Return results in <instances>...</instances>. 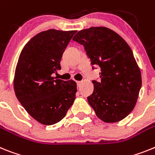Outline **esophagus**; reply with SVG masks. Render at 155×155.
<instances>
[{
  "mask_svg": "<svg viewBox=\"0 0 155 155\" xmlns=\"http://www.w3.org/2000/svg\"><path fill=\"white\" fill-rule=\"evenodd\" d=\"M81 83H82L81 81H77V82H76V83H77V86H78V87H79V86H80V84H81Z\"/></svg>",
  "mask_w": 155,
  "mask_h": 155,
  "instance_id": "esophagus-1",
  "label": "esophagus"
}]
</instances>
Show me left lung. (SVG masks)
Here are the masks:
<instances>
[{
	"label": "left lung",
	"mask_w": 155,
	"mask_h": 155,
	"mask_svg": "<svg viewBox=\"0 0 155 155\" xmlns=\"http://www.w3.org/2000/svg\"><path fill=\"white\" fill-rule=\"evenodd\" d=\"M72 40L84 46L91 64L101 68V82L93 81L89 104L103 122L122 120L134 110L142 85L131 48L115 31L104 26L79 31Z\"/></svg>",
	"instance_id": "obj_1"
}]
</instances>
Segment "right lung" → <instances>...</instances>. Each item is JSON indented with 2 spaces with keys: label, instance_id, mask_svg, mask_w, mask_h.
I'll return each instance as SVG.
<instances>
[{
  "label": "right lung",
  "instance_id": "1",
  "mask_svg": "<svg viewBox=\"0 0 155 155\" xmlns=\"http://www.w3.org/2000/svg\"><path fill=\"white\" fill-rule=\"evenodd\" d=\"M76 33L43 31L25 44L18 58L14 77L16 97L25 111L43 125L60 122L76 99V82L52 76L61 69L63 52Z\"/></svg>",
  "mask_w": 155,
  "mask_h": 155
}]
</instances>
